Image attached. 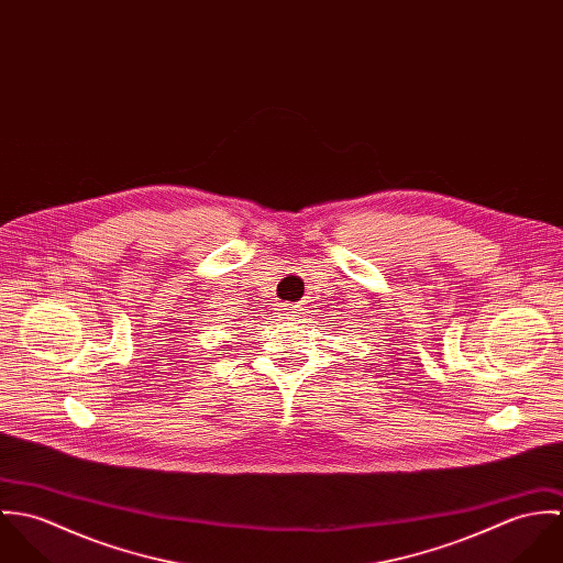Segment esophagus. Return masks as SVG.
Wrapping results in <instances>:
<instances>
[{
  "label": "esophagus",
  "mask_w": 563,
  "mask_h": 563,
  "mask_svg": "<svg viewBox=\"0 0 563 563\" xmlns=\"http://www.w3.org/2000/svg\"><path fill=\"white\" fill-rule=\"evenodd\" d=\"M286 317H299V310L297 308H288V314Z\"/></svg>",
  "instance_id": "34e87169"
}]
</instances>
